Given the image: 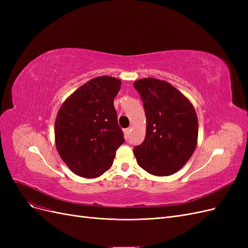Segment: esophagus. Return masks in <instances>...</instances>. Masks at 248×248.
Here are the masks:
<instances>
[{
  "label": "esophagus",
  "mask_w": 248,
  "mask_h": 248,
  "mask_svg": "<svg viewBox=\"0 0 248 248\" xmlns=\"http://www.w3.org/2000/svg\"><path fill=\"white\" fill-rule=\"evenodd\" d=\"M130 131H131V129H130V128H127V129H125V130H124V136H125V139H126V140H128V138H129V134H130Z\"/></svg>",
  "instance_id": "esophagus-1"
}]
</instances>
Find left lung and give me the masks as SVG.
<instances>
[{"instance_id": "8db88e82", "label": "left lung", "mask_w": 248, "mask_h": 248, "mask_svg": "<svg viewBox=\"0 0 248 248\" xmlns=\"http://www.w3.org/2000/svg\"><path fill=\"white\" fill-rule=\"evenodd\" d=\"M144 102L146 138L133 149L139 166L166 177L181 170L198 144L199 121L187 97L166 80L154 78L133 82Z\"/></svg>"}]
</instances>
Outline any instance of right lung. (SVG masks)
<instances>
[{"label": "right lung", "instance_id": "right-lung-1", "mask_svg": "<svg viewBox=\"0 0 248 248\" xmlns=\"http://www.w3.org/2000/svg\"><path fill=\"white\" fill-rule=\"evenodd\" d=\"M121 80L97 77L76 90L60 108L55 121L58 153L74 174L87 179L110 169L124 142L114 99Z\"/></svg>", "mask_w": 248, "mask_h": 248}]
</instances>
